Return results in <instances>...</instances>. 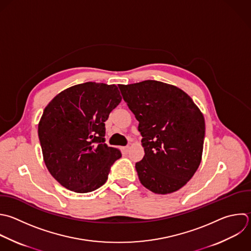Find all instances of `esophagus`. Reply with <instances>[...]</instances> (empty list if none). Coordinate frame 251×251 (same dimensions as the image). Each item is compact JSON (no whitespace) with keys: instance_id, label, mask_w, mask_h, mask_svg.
Returning <instances> with one entry per match:
<instances>
[{"instance_id":"34e87169","label":"esophagus","mask_w":251,"mask_h":251,"mask_svg":"<svg viewBox=\"0 0 251 251\" xmlns=\"http://www.w3.org/2000/svg\"><path fill=\"white\" fill-rule=\"evenodd\" d=\"M122 150L124 152V154H127L128 151H129V146H125V147H122Z\"/></svg>"}]
</instances>
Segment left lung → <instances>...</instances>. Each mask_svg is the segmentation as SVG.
Returning a JSON list of instances; mask_svg holds the SVG:
<instances>
[{
	"label": "left lung",
	"mask_w": 251,
	"mask_h": 251,
	"mask_svg": "<svg viewBox=\"0 0 251 251\" xmlns=\"http://www.w3.org/2000/svg\"><path fill=\"white\" fill-rule=\"evenodd\" d=\"M119 87L139 122L145 155L135 169L141 184L157 194L178 190L201 162L205 136L201 111L184 91L161 81Z\"/></svg>",
	"instance_id": "8db88e82"
}]
</instances>
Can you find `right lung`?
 Listing matches in <instances>:
<instances>
[{
  "instance_id": "1",
  "label": "right lung",
  "mask_w": 251,
  "mask_h": 251,
  "mask_svg": "<svg viewBox=\"0 0 251 251\" xmlns=\"http://www.w3.org/2000/svg\"><path fill=\"white\" fill-rule=\"evenodd\" d=\"M115 84L85 82L46 106L38 125L45 165L64 187L86 193L102 186L121 151L105 144V122L121 103Z\"/></svg>"
}]
</instances>
